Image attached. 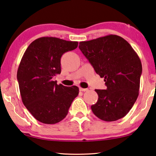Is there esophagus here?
I'll use <instances>...</instances> for the list:
<instances>
[{"instance_id": "34e87169", "label": "esophagus", "mask_w": 156, "mask_h": 156, "mask_svg": "<svg viewBox=\"0 0 156 156\" xmlns=\"http://www.w3.org/2000/svg\"><path fill=\"white\" fill-rule=\"evenodd\" d=\"M80 91H87L88 89H83V88H80Z\"/></svg>"}]
</instances>
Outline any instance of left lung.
<instances>
[{"mask_svg": "<svg viewBox=\"0 0 156 156\" xmlns=\"http://www.w3.org/2000/svg\"><path fill=\"white\" fill-rule=\"evenodd\" d=\"M96 74L105 79V90L96 89L98 99L94 114L106 122L125 117L139 96L141 60L130 44L117 35L82 41L79 46Z\"/></svg>", "mask_w": 156, "mask_h": 156, "instance_id": "1", "label": "left lung"}]
</instances>
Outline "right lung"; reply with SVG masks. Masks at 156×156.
Wrapping results in <instances>:
<instances>
[{"label": "right lung", "mask_w": 156, "mask_h": 156, "mask_svg": "<svg viewBox=\"0 0 156 156\" xmlns=\"http://www.w3.org/2000/svg\"><path fill=\"white\" fill-rule=\"evenodd\" d=\"M77 46L76 41L42 37L34 41L24 53L17 74L20 94L27 109L41 122L61 121L78 96L77 87L58 85L53 81L61 73L62 55Z\"/></svg>", "instance_id": "right-lung-1"}]
</instances>
